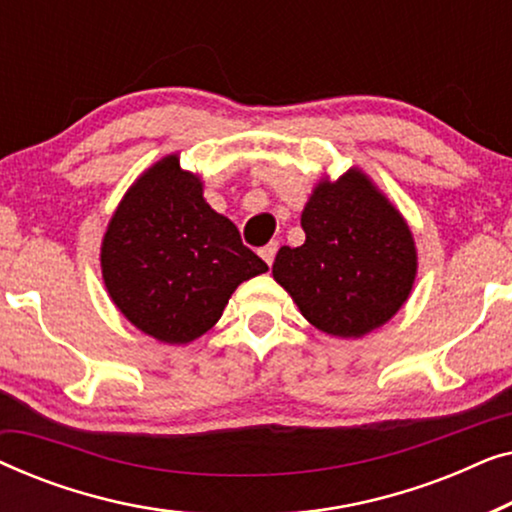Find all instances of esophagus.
Listing matches in <instances>:
<instances>
[{
    "mask_svg": "<svg viewBox=\"0 0 512 512\" xmlns=\"http://www.w3.org/2000/svg\"><path fill=\"white\" fill-rule=\"evenodd\" d=\"M277 249H279L277 242H270V244H265V247L258 251V254H261V258H263L265 263L272 265V261H275V256H277Z\"/></svg>",
    "mask_w": 512,
    "mask_h": 512,
    "instance_id": "1",
    "label": "esophagus"
}]
</instances>
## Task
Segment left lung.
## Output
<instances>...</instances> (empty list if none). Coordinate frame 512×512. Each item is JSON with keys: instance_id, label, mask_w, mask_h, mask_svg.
<instances>
[{"instance_id": "1", "label": "left lung", "mask_w": 512, "mask_h": 512, "mask_svg": "<svg viewBox=\"0 0 512 512\" xmlns=\"http://www.w3.org/2000/svg\"><path fill=\"white\" fill-rule=\"evenodd\" d=\"M305 242L282 247L272 277L303 317L333 338H363L410 298L417 247L408 221L359 167L314 186L300 214Z\"/></svg>"}]
</instances>
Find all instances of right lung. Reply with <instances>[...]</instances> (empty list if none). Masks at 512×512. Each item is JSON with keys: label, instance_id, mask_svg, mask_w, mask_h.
<instances>
[{"label": "right lung", "instance_id": "add662e5", "mask_svg": "<svg viewBox=\"0 0 512 512\" xmlns=\"http://www.w3.org/2000/svg\"><path fill=\"white\" fill-rule=\"evenodd\" d=\"M102 279L125 319L165 345H188L221 319L233 291L268 270L235 223L207 205L200 174L160 158L111 214Z\"/></svg>", "mask_w": 512, "mask_h": 512}]
</instances>
